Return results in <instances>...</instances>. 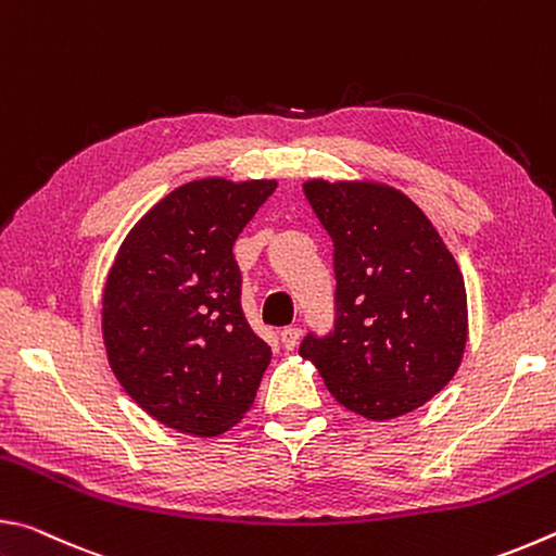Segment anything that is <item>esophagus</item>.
<instances>
[{"instance_id": "1", "label": "esophagus", "mask_w": 556, "mask_h": 556, "mask_svg": "<svg viewBox=\"0 0 556 556\" xmlns=\"http://www.w3.org/2000/svg\"><path fill=\"white\" fill-rule=\"evenodd\" d=\"M299 336H301V331L296 326H287V328H281V333H279V338H281V345L287 348V351H291V348H294L296 343H299Z\"/></svg>"}]
</instances>
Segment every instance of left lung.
Listing matches in <instances>:
<instances>
[{
	"label": "left lung",
	"mask_w": 556,
	"mask_h": 556,
	"mask_svg": "<svg viewBox=\"0 0 556 556\" xmlns=\"http://www.w3.org/2000/svg\"><path fill=\"white\" fill-rule=\"evenodd\" d=\"M304 193L333 240L336 324L299 345L345 409L384 421L454 378L468 338L464 275L402 191L312 178Z\"/></svg>",
	"instance_id": "8db88e82"
}]
</instances>
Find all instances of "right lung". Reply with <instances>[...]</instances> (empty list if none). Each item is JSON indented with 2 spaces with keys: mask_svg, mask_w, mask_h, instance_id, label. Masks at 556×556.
I'll return each instance as SVG.
<instances>
[{
  "mask_svg": "<svg viewBox=\"0 0 556 556\" xmlns=\"http://www.w3.org/2000/svg\"><path fill=\"white\" fill-rule=\"evenodd\" d=\"M277 181L201 178L164 195L119 244L102 291V341L149 417L218 437L252 407L271 348L240 304L232 244Z\"/></svg>",
  "mask_w": 556,
  "mask_h": 556,
  "instance_id": "obj_1",
  "label": "right lung"
}]
</instances>
